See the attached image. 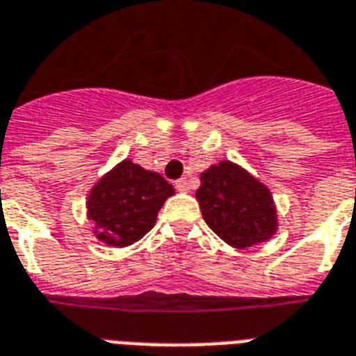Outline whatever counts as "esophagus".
Wrapping results in <instances>:
<instances>
[{"label": "esophagus", "mask_w": 356, "mask_h": 356, "mask_svg": "<svg viewBox=\"0 0 356 356\" xmlns=\"http://www.w3.org/2000/svg\"><path fill=\"white\" fill-rule=\"evenodd\" d=\"M175 186H176V189H178V191H187V189H189V184H187L186 178H180V180H176Z\"/></svg>", "instance_id": "esophagus-1"}]
</instances>
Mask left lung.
Listing matches in <instances>:
<instances>
[{
  "instance_id": "obj_1",
  "label": "left lung",
  "mask_w": 356,
  "mask_h": 356,
  "mask_svg": "<svg viewBox=\"0 0 356 356\" xmlns=\"http://www.w3.org/2000/svg\"><path fill=\"white\" fill-rule=\"evenodd\" d=\"M196 191L204 220L235 248L263 243L275 232V209L268 189L237 165L220 161L202 172Z\"/></svg>"
}]
</instances>
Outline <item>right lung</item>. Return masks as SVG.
Here are the masks:
<instances>
[{
    "mask_svg": "<svg viewBox=\"0 0 356 356\" xmlns=\"http://www.w3.org/2000/svg\"><path fill=\"white\" fill-rule=\"evenodd\" d=\"M175 187L158 172L124 160L92 189L88 215L95 233L110 246H129L152 229Z\"/></svg>",
    "mask_w": 356,
    "mask_h": 356,
    "instance_id": "1",
    "label": "right lung"
}]
</instances>
